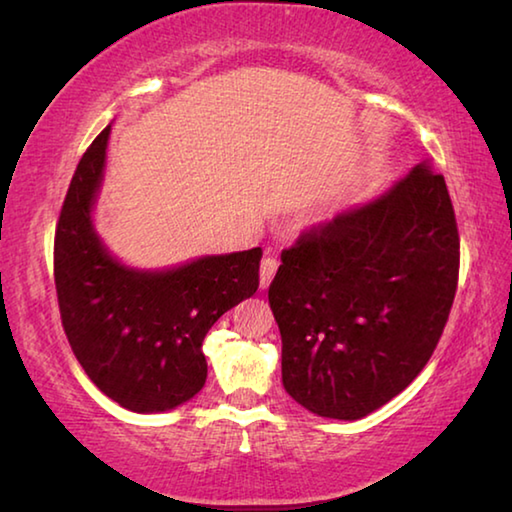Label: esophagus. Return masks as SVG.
Here are the masks:
<instances>
[{"label": "esophagus", "instance_id": "obj_1", "mask_svg": "<svg viewBox=\"0 0 512 512\" xmlns=\"http://www.w3.org/2000/svg\"><path fill=\"white\" fill-rule=\"evenodd\" d=\"M277 259L275 257H264L262 259V266H259V284H262V289H266L268 284H271V280L275 277V271H277Z\"/></svg>", "mask_w": 512, "mask_h": 512}]
</instances>
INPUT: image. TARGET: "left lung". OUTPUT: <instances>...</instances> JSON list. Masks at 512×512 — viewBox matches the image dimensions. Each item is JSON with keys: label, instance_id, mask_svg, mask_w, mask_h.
<instances>
[{"label": "left lung", "instance_id": "left-lung-1", "mask_svg": "<svg viewBox=\"0 0 512 512\" xmlns=\"http://www.w3.org/2000/svg\"><path fill=\"white\" fill-rule=\"evenodd\" d=\"M458 264L452 198L427 162L377 201L300 232L268 287L287 393L334 420L393 400L443 336Z\"/></svg>", "mask_w": 512, "mask_h": 512}]
</instances>
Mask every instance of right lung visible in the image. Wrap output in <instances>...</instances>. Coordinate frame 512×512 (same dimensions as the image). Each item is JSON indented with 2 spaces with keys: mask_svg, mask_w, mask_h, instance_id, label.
<instances>
[{
  "mask_svg": "<svg viewBox=\"0 0 512 512\" xmlns=\"http://www.w3.org/2000/svg\"><path fill=\"white\" fill-rule=\"evenodd\" d=\"M108 135L110 126L83 153L56 223L60 320L74 357L101 393L135 413L169 411L205 386V334L257 291L262 248L162 273L115 262L90 219Z\"/></svg>",
  "mask_w": 512,
  "mask_h": 512,
  "instance_id": "add662e5",
  "label": "right lung"
}]
</instances>
